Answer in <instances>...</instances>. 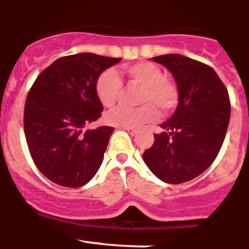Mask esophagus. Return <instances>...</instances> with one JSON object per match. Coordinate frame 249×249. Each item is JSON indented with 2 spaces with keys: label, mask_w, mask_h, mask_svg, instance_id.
<instances>
[{
  "label": "esophagus",
  "mask_w": 249,
  "mask_h": 249,
  "mask_svg": "<svg viewBox=\"0 0 249 249\" xmlns=\"http://www.w3.org/2000/svg\"><path fill=\"white\" fill-rule=\"evenodd\" d=\"M123 129L126 130V131L130 134V135H135V134L138 133V130L134 129V127H123Z\"/></svg>",
  "instance_id": "34e87169"
}]
</instances>
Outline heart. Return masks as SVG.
Listing matches in <instances>:
<instances>
[{
  "mask_svg": "<svg viewBox=\"0 0 249 249\" xmlns=\"http://www.w3.org/2000/svg\"><path fill=\"white\" fill-rule=\"evenodd\" d=\"M130 82L141 87L138 102L140 107H118L105 115V123L116 127H138L156 119L158 109L167 114L178 104V89L167 79L160 67L150 62H139L125 68ZM123 83L113 68L103 71L95 80V94L104 107H113L122 94Z\"/></svg>",
  "mask_w": 249,
  "mask_h": 249,
  "instance_id": "obj_1",
  "label": "heart"
}]
</instances>
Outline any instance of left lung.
Masks as SVG:
<instances>
[{
	"mask_svg": "<svg viewBox=\"0 0 249 249\" xmlns=\"http://www.w3.org/2000/svg\"><path fill=\"white\" fill-rule=\"evenodd\" d=\"M152 59L166 67L178 83L180 98L174 115L160 125L162 133L142 154L161 181L182 183L197 178L214 161L227 133L228 91L210 66L181 54Z\"/></svg>",
	"mask_w": 249,
	"mask_h": 249,
	"instance_id": "obj_1",
	"label": "left lung"
}]
</instances>
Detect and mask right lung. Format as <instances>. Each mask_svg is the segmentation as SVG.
I'll use <instances>...</instances> for the list:
<instances>
[{
	"label": "right lung",
	"mask_w": 249,
	"mask_h": 249,
	"mask_svg": "<svg viewBox=\"0 0 249 249\" xmlns=\"http://www.w3.org/2000/svg\"><path fill=\"white\" fill-rule=\"evenodd\" d=\"M120 60L94 53L66 55L33 83L24 105V135L33 162L52 182L80 187L99 170L114 127L83 129L102 116L98 75Z\"/></svg>",
	"instance_id": "obj_1"
}]
</instances>
